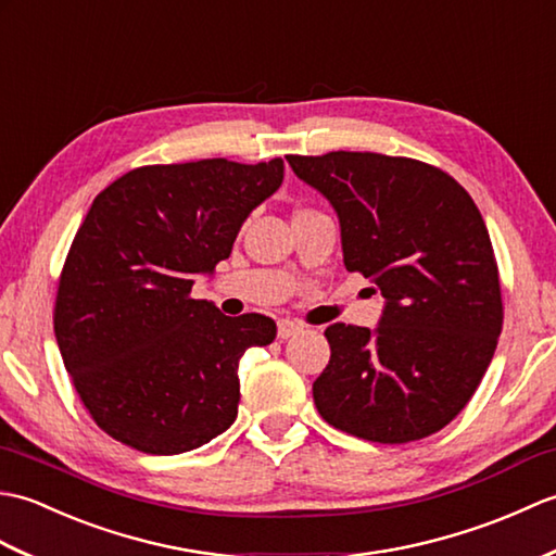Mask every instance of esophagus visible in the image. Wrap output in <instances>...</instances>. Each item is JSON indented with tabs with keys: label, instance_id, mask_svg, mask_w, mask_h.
<instances>
[{
	"label": "esophagus",
	"instance_id": "1",
	"mask_svg": "<svg viewBox=\"0 0 556 556\" xmlns=\"http://www.w3.org/2000/svg\"><path fill=\"white\" fill-rule=\"evenodd\" d=\"M299 332H303V325H299V323H293V320H279V323H277V334H279V339L296 337Z\"/></svg>",
	"mask_w": 556,
	"mask_h": 556
}]
</instances>
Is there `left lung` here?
<instances>
[{"label":"left lung","instance_id":"obj_1","mask_svg":"<svg viewBox=\"0 0 556 556\" xmlns=\"http://www.w3.org/2000/svg\"><path fill=\"white\" fill-rule=\"evenodd\" d=\"M334 207L349 271L382 291L375 329L334 323L313 382L320 416L380 444L422 440L476 394L502 332L490 233L466 188L430 164L377 152L289 155Z\"/></svg>","mask_w":556,"mask_h":556}]
</instances>
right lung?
<instances>
[{"label": "right lung", "instance_id": "obj_1", "mask_svg": "<svg viewBox=\"0 0 556 556\" xmlns=\"http://www.w3.org/2000/svg\"><path fill=\"white\" fill-rule=\"evenodd\" d=\"M285 181V160H200L124 174L92 200L59 277L54 334L66 372L116 442L172 456L239 413V361L277 337L271 317L191 299L241 224Z\"/></svg>", "mask_w": 556, "mask_h": 556}]
</instances>
